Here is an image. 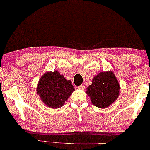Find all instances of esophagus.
<instances>
[{"label":"esophagus","mask_w":150,"mask_h":150,"mask_svg":"<svg viewBox=\"0 0 150 150\" xmlns=\"http://www.w3.org/2000/svg\"><path fill=\"white\" fill-rule=\"evenodd\" d=\"M77 88L82 89V90H83V89L85 88V86H84L83 85H80V86H77Z\"/></svg>","instance_id":"34e87169"}]
</instances>
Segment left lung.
<instances>
[{
	"mask_svg": "<svg viewBox=\"0 0 150 150\" xmlns=\"http://www.w3.org/2000/svg\"><path fill=\"white\" fill-rule=\"evenodd\" d=\"M119 90L118 81L112 71L100 72L93 79L86 93L95 106L105 108L117 98Z\"/></svg>",
	"mask_w": 150,
	"mask_h": 150,
	"instance_id": "8db88e82",
	"label": "left lung"
}]
</instances>
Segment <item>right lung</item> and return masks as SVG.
<instances>
[{"instance_id": "obj_1", "label": "right lung", "mask_w": 150, "mask_h": 150, "mask_svg": "<svg viewBox=\"0 0 150 150\" xmlns=\"http://www.w3.org/2000/svg\"><path fill=\"white\" fill-rule=\"evenodd\" d=\"M74 91L71 81L59 72H47L39 81L37 93L48 107L58 108L64 104Z\"/></svg>"}]
</instances>
